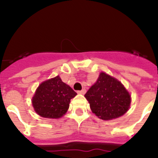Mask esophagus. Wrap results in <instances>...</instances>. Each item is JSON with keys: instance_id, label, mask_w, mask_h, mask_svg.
Returning a JSON list of instances; mask_svg holds the SVG:
<instances>
[{"instance_id": "1", "label": "esophagus", "mask_w": 158, "mask_h": 158, "mask_svg": "<svg viewBox=\"0 0 158 158\" xmlns=\"http://www.w3.org/2000/svg\"><path fill=\"white\" fill-rule=\"evenodd\" d=\"M85 92H86V90H85V89H82V90H80V91H78L77 93H79V94H82V95H84V94H85Z\"/></svg>"}]
</instances>
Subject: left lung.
I'll list each match as a JSON object with an SVG mask.
<instances>
[{"mask_svg": "<svg viewBox=\"0 0 158 158\" xmlns=\"http://www.w3.org/2000/svg\"><path fill=\"white\" fill-rule=\"evenodd\" d=\"M92 112L99 118L110 120L123 115L129 109L131 96L122 83L105 73L85 94Z\"/></svg>", "mask_w": 158, "mask_h": 158, "instance_id": "1", "label": "left lung"}]
</instances>
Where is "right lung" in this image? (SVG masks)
Returning a JSON list of instances; mask_svg holds the SVG:
<instances>
[{"label":"right lung","mask_w":158,"mask_h":158,"mask_svg":"<svg viewBox=\"0 0 158 158\" xmlns=\"http://www.w3.org/2000/svg\"><path fill=\"white\" fill-rule=\"evenodd\" d=\"M76 95L77 93L57 76L40 85L32 103L39 115L59 118L67 111L70 100Z\"/></svg>","instance_id":"1"}]
</instances>
